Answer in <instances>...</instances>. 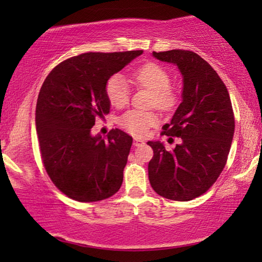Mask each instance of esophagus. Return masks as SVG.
<instances>
[{
	"label": "esophagus",
	"instance_id": "obj_1",
	"mask_svg": "<svg viewBox=\"0 0 262 262\" xmlns=\"http://www.w3.org/2000/svg\"><path fill=\"white\" fill-rule=\"evenodd\" d=\"M141 144H144V141H143V139H141V138H134V145L135 146H138V145H141Z\"/></svg>",
	"mask_w": 262,
	"mask_h": 262
}]
</instances>
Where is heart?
<instances>
[{"mask_svg":"<svg viewBox=\"0 0 262 262\" xmlns=\"http://www.w3.org/2000/svg\"><path fill=\"white\" fill-rule=\"evenodd\" d=\"M132 80L137 85L152 93L151 103L162 111L171 110L177 103V94L169 87L170 76L166 69L156 63H146L132 73ZM106 94L114 107L121 108L130 100V87L123 75L111 76L106 84ZM157 123L152 111L130 110L119 118V124L135 136H144L149 127Z\"/></svg>","mask_w":262,"mask_h":262,"instance_id":"heart-1","label":"heart"}]
</instances>
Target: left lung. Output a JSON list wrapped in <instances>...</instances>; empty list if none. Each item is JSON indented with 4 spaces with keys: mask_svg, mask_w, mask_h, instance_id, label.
<instances>
[{
    "mask_svg": "<svg viewBox=\"0 0 262 262\" xmlns=\"http://www.w3.org/2000/svg\"><path fill=\"white\" fill-rule=\"evenodd\" d=\"M152 56L181 73V103L163 125V134L180 137L181 143L168 151L160 141L148 142L154 150L149 181L163 198L188 202L205 193L227 163L235 130L230 96L213 68L195 52L170 50Z\"/></svg>",
    "mask_w": 262,
    "mask_h": 262,
    "instance_id": "left-lung-1",
    "label": "left lung"
}]
</instances>
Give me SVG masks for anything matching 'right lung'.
Masks as SVG:
<instances>
[{"mask_svg": "<svg viewBox=\"0 0 262 262\" xmlns=\"http://www.w3.org/2000/svg\"><path fill=\"white\" fill-rule=\"evenodd\" d=\"M142 53H82L53 68L41 85L35 108L41 159L56 187L71 199L99 202L123 184L132 137L119 128L106 138L91 130L96 117L110 113L108 78Z\"/></svg>", "mask_w": 262, "mask_h": 262, "instance_id": "right-lung-1", "label": "right lung"}]
</instances>
